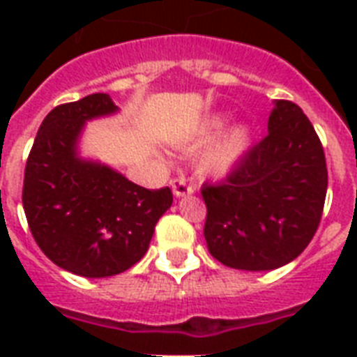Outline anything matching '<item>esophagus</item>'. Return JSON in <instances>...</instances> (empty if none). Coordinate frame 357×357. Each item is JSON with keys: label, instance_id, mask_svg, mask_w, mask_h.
<instances>
[{"label": "esophagus", "instance_id": "34e87169", "mask_svg": "<svg viewBox=\"0 0 357 357\" xmlns=\"http://www.w3.org/2000/svg\"><path fill=\"white\" fill-rule=\"evenodd\" d=\"M170 187H172V192L176 198H181V196H189L195 192V187L190 183H187L185 179L181 178H176L170 181Z\"/></svg>", "mask_w": 357, "mask_h": 357}]
</instances>
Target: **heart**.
Masks as SVG:
<instances>
[{"instance_id": "heart-1", "label": "heart", "mask_w": 357, "mask_h": 357, "mask_svg": "<svg viewBox=\"0 0 357 357\" xmlns=\"http://www.w3.org/2000/svg\"><path fill=\"white\" fill-rule=\"evenodd\" d=\"M226 123H228L226 114L206 116L179 142V146L183 150H196L218 137L220 131L226 128ZM250 144H252V131L248 126L238 123L202 151L200 159H198V170L206 176H224L243 159Z\"/></svg>"}]
</instances>
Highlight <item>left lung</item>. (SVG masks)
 <instances>
[{
    "mask_svg": "<svg viewBox=\"0 0 357 357\" xmlns=\"http://www.w3.org/2000/svg\"><path fill=\"white\" fill-rule=\"evenodd\" d=\"M328 170L319 135L302 109L276 100L268 135L228 178L204 185L209 254L238 271H272L296 259L321 222Z\"/></svg>",
    "mask_w": 357,
    "mask_h": 357,
    "instance_id": "obj_1",
    "label": "left lung"
}]
</instances>
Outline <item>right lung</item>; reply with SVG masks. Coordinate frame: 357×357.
<instances>
[{
  "label": "right lung",
  "instance_id": "right-lung-1",
  "mask_svg": "<svg viewBox=\"0 0 357 357\" xmlns=\"http://www.w3.org/2000/svg\"><path fill=\"white\" fill-rule=\"evenodd\" d=\"M119 111L98 92L63 103L36 133L24 174V211L40 250L64 271L107 278L144 257L157 220L172 206V190H150L102 162L81 159L89 120Z\"/></svg>",
  "mask_w": 357,
  "mask_h": 357
}]
</instances>
